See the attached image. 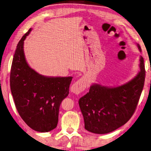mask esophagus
I'll use <instances>...</instances> for the list:
<instances>
[{
    "instance_id": "obj_1",
    "label": "esophagus",
    "mask_w": 151,
    "mask_h": 151,
    "mask_svg": "<svg viewBox=\"0 0 151 151\" xmlns=\"http://www.w3.org/2000/svg\"><path fill=\"white\" fill-rule=\"evenodd\" d=\"M86 87V81L83 79H79L76 82L73 83L71 88H70V91L71 93L75 94H79L81 92L85 90Z\"/></svg>"
}]
</instances>
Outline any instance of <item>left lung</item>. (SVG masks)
I'll return each instance as SVG.
<instances>
[{"instance_id":"left-lung-1","label":"left lung","mask_w":151,"mask_h":151,"mask_svg":"<svg viewBox=\"0 0 151 151\" xmlns=\"http://www.w3.org/2000/svg\"><path fill=\"white\" fill-rule=\"evenodd\" d=\"M138 50L141 49L137 44ZM140 70L128 82L115 87L93 83L88 93L79 98L85 128L92 133L105 134L126 124L133 115L142 92L145 70L142 57Z\"/></svg>"}]
</instances>
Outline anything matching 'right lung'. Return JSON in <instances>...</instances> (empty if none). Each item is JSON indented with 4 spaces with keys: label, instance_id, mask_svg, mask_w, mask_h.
I'll list each match as a JSON object with an SVG mask.
<instances>
[{
    "label": "right lung",
    "instance_id": "1",
    "mask_svg": "<svg viewBox=\"0 0 151 151\" xmlns=\"http://www.w3.org/2000/svg\"><path fill=\"white\" fill-rule=\"evenodd\" d=\"M32 29L18 43L12 61L10 88L18 113L32 130L47 132L57 127L61 101L69 94L72 77L40 74L27 63L24 41Z\"/></svg>",
    "mask_w": 151,
    "mask_h": 151
}]
</instances>
